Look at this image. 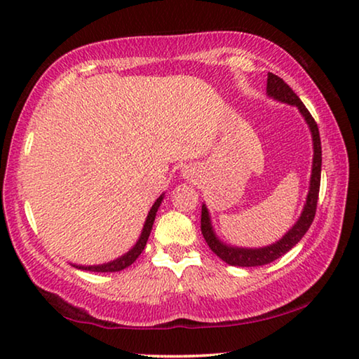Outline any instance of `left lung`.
<instances>
[{
  "label": "left lung",
  "instance_id": "obj_1",
  "mask_svg": "<svg viewBox=\"0 0 359 359\" xmlns=\"http://www.w3.org/2000/svg\"><path fill=\"white\" fill-rule=\"evenodd\" d=\"M267 95L272 96L287 104L296 106L302 114V117L306 118L309 128L312 133L313 139V165H312V177H311V190L307 194V201L304 205V210L299 217V220L291 228L283 238L276 242V244L267 245L263 248H239V247H231L224 245L222 241L217 239L212 229L209 212L205 205H203L201 210V233L204 236L205 242L212 252H214L218 258H222L224 263L231 266H241V267H252V266H263L267 263H272L277 258H280L282 255L291 250L297 242L302 239V236L307 233V229L311 228V224L315 218V212H317V203H318V193H320V179H321V142H320V133L317 121L313 120L311 112L307 111V107L302 104L293 90L290 88L288 83H285L283 79H280L272 72H267Z\"/></svg>",
  "mask_w": 359,
  "mask_h": 359
}]
</instances>
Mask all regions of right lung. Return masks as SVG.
Masks as SVG:
<instances>
[{
  "label": "right lung",
  "instance_id": "add662e5",
  "mask_svg": "<svg viewBox=\"0 0 359 359\" xmlns=\"http://www.w3.org/2000/svg\"><path fill=\"white\" fill-rule=\"evenodd\" d=\"M161 201H163V194L156 199L155 204L151 205V209H150L149 215H147V220H145L144 229H142V233H141V238H139V241L136 242V245L133 247L128 253L123 255V257L117 258V259L111 261V263L98 264V266H76L77 269H83V271H90V272H117V271L125 269V267H128V266H131L133 263H135L136 258L142 253L145 244H147L150 231H151V224H154V222H155L156 210H158V208H160Z\"/></svg>",
  "mask_w": 359,
  "mask_h": 359
}]
</instances>
